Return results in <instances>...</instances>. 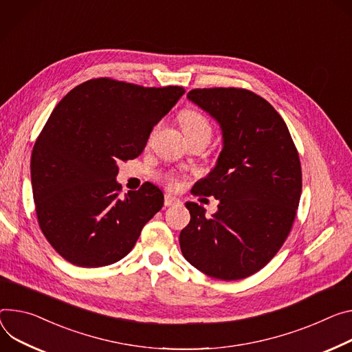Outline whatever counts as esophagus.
<instances>
[{
	"mask_svg": "<svg viewBox=\"0 0 352 352\" xmlns=\"http://www.w3.org/2000/svg\"><path fill=\"white\" fill-rule=\"evenodd\" d=\"M181 204V199L171 195V194H166L164 197V205L166 206H174V205H179Z\"/></svg>",
	"mask_w": 352,
	"mask_h": 352,
	"instance_id": "esophagus-1",
	"label": "esophagus"
}]
</instances>
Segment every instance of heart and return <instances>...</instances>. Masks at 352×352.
<instances>
[{
  "mask_svg": "<svg viewBox=\"0 0 352 352\" xmlns=\"http://www.w3.org/2000/svg\"><path fill=\"white\" fill-rule=\"evenodd\" d=\"M179 122L182 126V131L186 135V138L190 139H198L204 138L206 140H210L212 138V124L209 119L201 113L199 111L195 109H185L179 115ZM163 181L168 186H175L177 185V178L173 174H166L163 177Z\"/></svg>",
  "mask_w": 352,
  "mask_h": 352,
  "instance_id": "heart-1",
  "label": "heart"
}]
</instances>
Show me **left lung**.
<instances>
[{
    "instance_id": "1",
    "label": "left lung",
    "mask_w": 352,
    "mask_h": 352,
    "mask_svg": "<svg viewBox=\"0 0 352 352\" xmlns=\"http://www.w3.org/2000/svg\"><path fill=\"white\" fill-rule=\"evenodd\" d=\"M188 100L220 124L216 167L195 184V195L219 199L208 217L194 202L179 234L185 260L221 280L264 268L289 234L302 194V168L287 126L274 107L244 88H197Z\"/></svg>"
}]
</instances>
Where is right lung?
I'll return each instance as SVG.
<instances>
[{"instance_id":"1","label":"right lung","mask_w":352,"mask_h":352,"mask_svg":"<svg viewBox=\"0 0 352 352\" xmlns=\"http://www.w3.org/2000/svg\"><path fill=\"white\" fill-rule=\"evenodd\" d=\"M184 92L178 85L92 78L53 109L32 150L30 179L39 228L63 258L97 268L135 247L164 195L144 182L122 197L118 163L142 154L153 127Z\"/></svg>"}]
</instances>
